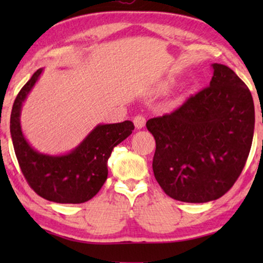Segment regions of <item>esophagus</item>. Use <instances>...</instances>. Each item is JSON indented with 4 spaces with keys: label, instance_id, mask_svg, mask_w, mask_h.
I'll use <instances>...</instances> for the list:
<instances>
[{
    "label": "esophagus",
    "instance_id": "1",
    "mask_svg": "<svg viewBox=\"0 0 263 263\" xmlns=\"http://www.w3.org/2000/svg\"><path fill=\"white\" fill-rule=\"evenodd\" d=\"M134 125H135V128H138V129H142L143 127H145V124H146V118L143 117V116H141V115H138V116H135L134 117Z\"/></svg>",
    "mask_w": 263,
    "mask_h": 263
}]
</instances>
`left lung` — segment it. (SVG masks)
I'll return each instance as SVG.
<instances>
[{
    "label": "left lung",
    "mask_w": 263,
    "mask_h": 263,
    "mask_svg": "<svg viewBox=\"0 0 263 263\" xmlns=\"http://www.w3.org/2000/svg\"><path fill=\"white\" fill-rule=\"evenodd\" d=\"M210 86L174 112L147 121L156 139L153 172L165 194L202 203L228 193L239 177L254 136L255 109L247 85L213 63Z\"/></svg>",
    "instance_id": "obj_1"
}]
</instances>
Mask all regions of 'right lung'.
Instances as JSON below:
<instances>
[{
	"mask_svg": "<svg viewBox=\"0 0 263 263\" xmlns=\"http://www.w3.org/2000/svg\"><path fill=\"white\" fill-rule=\"evenodd\" d=\"M43 73L38 69L20 89L10 114V135L20 168L32 189L57 203H82L99 192L107 178V159L114 147L134 130L132 121L98 124L69 153L51 156L35 151L23 134L21 107Z\"/></svg>",
	"mask_w": 263,
	"mask_h": 263,
	"instance_id": "right-lung-1",
	"label": "right lung"
}]
</instances>
